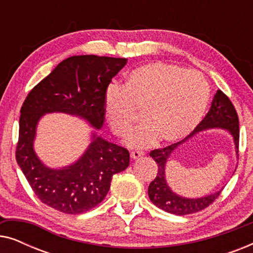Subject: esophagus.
I'll list each match as a JSON object with an SVG mask.
<instances>
[{"label": "esophagus", "instance_id": "obj_1", "mask_svg": "<svg viewBox=\"0 0 253 253\" xmlns=\"http://www.w3.org/2000/svg\"><path fill=\"white\" fill-rule=\"evenodd\" d=\"M143 155H144L143 152H139V151H133V152H131V153H130V157H131V159H132V160H137V159H140L141 157H143Z\"/></svg>", "mask_w": 253, "mask_h": 253}]
</instances>
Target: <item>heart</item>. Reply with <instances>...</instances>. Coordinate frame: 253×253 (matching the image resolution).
Listing matches in <instances>:
<instances>
[{"instance_id": "1", "label": "heart", "mask_w": 253, "mask_h": 253, "mask_svg": "<svg viewBox=\"0 0 253 253\" xmlns=\"http://www.w3.org/2000/svg\"><path fill=\"white\" fill-rule=\"evenodd\" d=\"M210 100V87L202 74L166 62L133 70L124 87L113 86L105 100L106 119L116 136L124 137L143 115L127 144L146 147L160 139L176 144L202 121Z\"/></svg>"}]
</instances>
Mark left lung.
<instances>
[{"mask_svg":"<svg viewBox=\"0 0 253 253\" xmlns=\"http://www.w3.org/2000/svg\"><path fill=\"white\" fill-rule=\"evenodd\" d=\"M209 129L227 130L233 137L235 150L238 154V141H240L238 116L236 109H235L229 98L220 89H217L215 95H214L210 112L206 114L204 120L192 131V133H190L188 137L178 141V143L171 144L164 148L153 150L150 153L153 160L158 164V174L153 181L151 182L150 186H148V197H150L151 202L155 206H158L159 209L164 210L168 213L176 214V215L192 214L210 206L219 197L220 192L222 191V189H221L220 191H216L209 196L200 197V198H186V197H182L172 191L169 188L167 179H166V166H167V161L170 159L175 148L182 143H185L186 139L195 136L196 133Z\"/></svg>","mask_w":253,"mask_h":253,"instance_id":"1","label":"left lung"}]
</instances>
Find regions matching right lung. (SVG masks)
Listing matches in <instances>:
<instances>
[{
    "mask_svg": "<svg viewBox=\"0 0 253 253\" xmlns=\"http://www.w3.org/2000/svg\"><path fill=\"white\" fill-rule=\"evenodd\" d=\"M126 61L96 55L69 57L34 86L23 103L17 164L38 198L62 213L81 214L99 205L109 191L113 175L129 166V151L92 133L91 144L75 164L49 168L33 147L38 122L44 114L65 113L101 129L107 88Z\"/></svg>",
    "mask_w": 253,
    "mask_h": 253,
    "instance_id": "add662e5",
    "label": "right lung"
}]
</instances>
